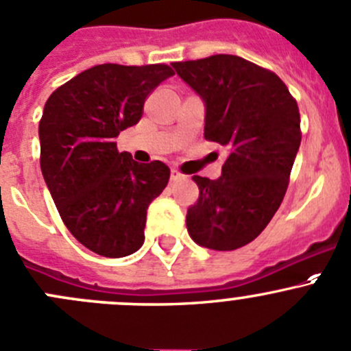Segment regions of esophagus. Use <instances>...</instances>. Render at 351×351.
I'll use <instances>...</instances> for the list:
<instances>
[{
  "label": "esophagus",
  "mask_w": 351,
  "mask_h": 351,
  "mask_svg": "<svg viewBox=\"0 0 351 351\" xmlns=\"http://www.w3.org/2000/svg\"><path fill=\"white\" fill-rule=\"evenodd\" d=\"M182 178H185V176H183L182 173L178 171V169L173 168L171 169V180H173V182H178V180H182Z\"/></svg>",
  "instance_id": "esophagus-1"
}]
</instances>
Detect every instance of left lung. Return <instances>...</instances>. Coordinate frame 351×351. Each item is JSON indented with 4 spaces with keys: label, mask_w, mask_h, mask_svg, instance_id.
Returning <instances> with one entry per match:
<instances>
[{
    "label": "left lung",
    "mask_w": 351,
    "mask_h": 351,
    "mask_svg": "<svg viewBox=\"0 0 351 351\" xmlns=\"http://www.w3.org/2000/svg\"><path fill=\"white\" fill-rule=\"evenodd\" d=\"M204 101V137L230 147L217 180L192 176L199 200L186 230L200 247L234 250L280 209L300 147L297 101L280 77L233 54L171 63Z\"/></svg>",
    "instance_id": "obj_1"
}]
</instances>
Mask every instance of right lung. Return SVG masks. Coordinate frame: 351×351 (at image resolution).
Returning a JSON list of instances; mask_svg holds the SVG:
<instances>
[{"label": "right lung", "mask_w": 351, "mask_h": 351, "mask_svg": "<svg viewBox=\"0 0 351 351\" xmlns=\"http://www.w3.org/2000/svg\"><path fill=\"white\" fill-rule=\"evenodd\" d=\"M168 64H97L58 87L39 121L40 171L64 226L103 257H125L144 243L147 207L169 168L118 152L114 138L138 123L145 97L169 78Z\"/></svg>", "instance_id": "add662e5"}]
</instances>
